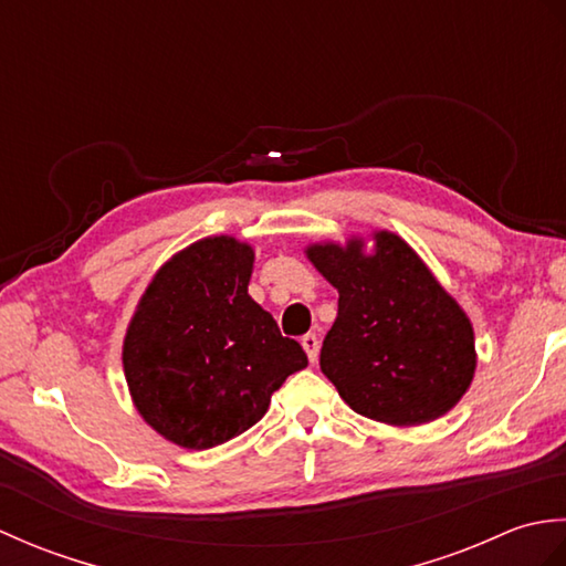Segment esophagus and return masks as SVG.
Here are the masks:
<instances>
[{
  "label": "esophagus",
  "mask_w": 566,
  "mask_h": 566,
  "mask_svg": "<svg viewBox=\"0 0 566 566\" xmlns=\"http://www.w3.org/2000/svg\"><path fill=\"white\" fill-rule=\"evenodd\" d=\"M302 345H304V350H306V355H308L311 363H316V359H318V347H321V343H318L316 335H314V333L304 335V338H302Z\"/></svg>",
  "instance_id": "obj_1"
}]
</instances>
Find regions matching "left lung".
Listing matches in <instances>:
<instances>
[{
    "instance_id": "left-lung-1",
    "label": "left lung",
    "mask_w": 566,
    "mask_h": 566,
    "mask_svg": "<svg viewBox=\"0 0 566 566\" xmlns=\"http://www.w3.org/2000/svg\"><path fill=\"white\" fill-rule=\"evenodd\" d=\"M306 245L338 290V318L321 347V371L355 413L411 428L444 416L472 387L474 328L401 235L371 231Z\"/></svg>"
}]
</instances>
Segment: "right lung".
Masks as SVG:
<instances>
[{"instance_id":"1","label":"right lung","mask_w":566,"mask_h":566,"mask_svg":"<svg viewBox=\"0 0 566 566\" xmlns=\"http://www.w3.org/2000/svg\"><path fill=\"white\" fill-rule=\"evenodd\" d=\"M255 250L233 235L182 248L153 274L128 321L124 375L146 423L185 450H209L252 428L272 394L308 365L252 302Z\"/></svg>"}]
</instances>
